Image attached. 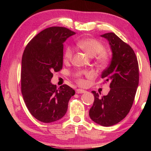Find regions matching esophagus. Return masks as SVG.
Instances as JSON below:
<instances>
[{"mask_svg":"<svg viewBox=\"0 0 151 151\" xmlns=\"http://www.w3.org/2000/svg\"><path fill=\"white\" fill-rule=\"evenodd\" d=\"M76 93L77 94H82V93H86V91L85 90H83V89H80V88H78L76 90Z\"/></svg>","mask_w":151,"mask_h":151,"instance_id":"esophagus-1","label":"esophagus"}]
</instances>
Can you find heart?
<instances>
[{"label":"heart","mask_w":151,"mask_h":151,"mask_svg":"<svg viewBox=\"0 0 151 151\" xmlns=\"http://www.w3.org/2000/svg\"><path fill=\"white\" fill-rule=\"evenodd\" d=\"M78 47L86 52L91 57L99 55L98 61L101 64H105L108 61V56L104 51V47L99 40L94 39H83L78 40L76 43ZM74 51L70 47H67L64 52V60L65 61H69L73 57ZM86 76H91L90 73H85ZM77 82L80 85L85 83L83 79L78 78Z\"/></svg>","instance_id":"1"}]
</instances>
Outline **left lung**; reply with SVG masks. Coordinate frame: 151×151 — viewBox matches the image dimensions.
Returning <instances> with one entry per match:
<instances>
[{
    "label": "left lung",
    "instance_id": "obj_1",
    "mask_svg": "<svg viewBox=\"0 0 151 151\" xmlns=\"http://www.w3.org/2000/svg\"><path fill=\"white\" fill-rule=\"evenodd\" d=\"M101 37L109 42L112 53L111 63L101 75L111 83V90L102 98L92 91L94 101L89 116L96 123L110 127L124 119L131 109L139 85V64L132 48L114 33Z\"/></svg>",
    "mask_w": 151,
    "mask_h": 151
}]
</instances>
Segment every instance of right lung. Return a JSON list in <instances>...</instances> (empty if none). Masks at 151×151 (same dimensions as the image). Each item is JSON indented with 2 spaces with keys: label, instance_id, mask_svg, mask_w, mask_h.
<instances>
[{
  "label": "right lung",
  "instance_id": "obj_1",
  "mask_svg": "<svg viewBox=\"0 0 151 151\" xmlns=\"http://www.w3.org/2000/svg\"><path fill=\"white\" fill-rule=\"evenodd\" d=\"M75 32L65 27L42 30L28 43L22 58L21 92L30 114L49 123L65 116L71 96L69 86L59 88L50 83L53 73L63 68V43Z\"/></svg>",
  "mask_w": 151,
  "mask_h": 151
}]
</instances>
